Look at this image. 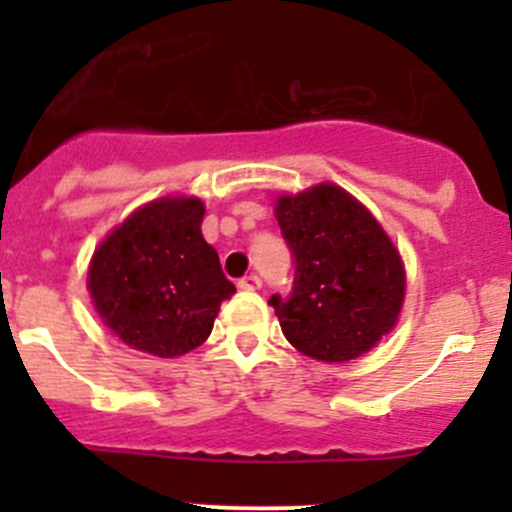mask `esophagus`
Masks as SVG:
<instances>
[{
    "instance_id": "34e87169",
    "label": "esophagus",
    "mask_w": 512,
    "mask_h": 512,
    "mask_svg": "<svg viewBox=\"0 0 512 512\" xmlns=\"http://www.w3.org/2000/svg\"><path fill=\"white\" fill-rule=\"evenodd\" d=\"M237 287L247 289V292H252V289H260L262 287V280L255 275V272H250V275H245L240 282H237Z\"/></svg>"
}]
</instances>
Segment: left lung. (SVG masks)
<instances>
[{
  "label": "left lung",
  "mask_w": 512,
  "mask_h": 512,
  "mask_svg": "<svg viewBox=\"0 0 512 512\" xmlns=\"http://www.w3.org/2000/svg\"><path fill=\"white\" fill-rule=\"evenodd\" d=\"M275 215L294 257L292 292L270 297L287 342L334 364L376 347L406 294L404 262L384 227L332 183L280 195Z\"/></svg>",
  "instance_id": "obj_1"
}]
</instances>
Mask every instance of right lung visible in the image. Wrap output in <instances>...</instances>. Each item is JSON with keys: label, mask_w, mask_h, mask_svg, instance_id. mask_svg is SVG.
I'll list each match as a JSON object with an SVG mask.
<instances>
[{"label": "right lung", "mask_w": 512, "mask_h": 512, "mask_svg": "<svg viewBox=\"0 0 512 512\" xmlns=\"http://www.w3.org/2000/svg\"><path fill=\"white\" fill-rule=\"evenodd\" d=\"M198 198H160L128 215L89 267L98 317L128 347L160 359L188 354L213 332L235 294L220 257L200 232Z\"/></svg>", "instance_id": "right-lung-1"}]
</instances>
